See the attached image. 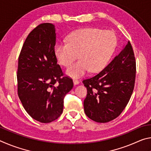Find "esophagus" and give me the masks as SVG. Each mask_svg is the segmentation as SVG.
<instances>
[{
  "label": "esophagus",
  "mask_w": 151,
  "mask_h": 151,
  "mask_svg": "<svg viewBox=\"0 0 151 151\" xmlns=\"http://www.w3.org/2000/svg\"><path fill=\"white\" fill-rule=\"evenodd\" d=\"M73 83H74V85H77L79 84V81L78 80H76V79H74Z\"/></svg>",
  "instance_id": "obj_1"
}]
</instances>
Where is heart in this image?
Here are the masks:
<instances>
[{"mask_svg":"<svg viewBox=\"0 0 151 151\" xmlns=\"http://www.w3.org/2000/svg\"><path fill=\"white\" fill-rule=\"evenodd\" d=\"M117 44L115 34L111 30L86 28L75 30L68 35L66 42H57L54 52L58 62L65 67L72 65L66 74L78 78L88 72H100L108 65Z\"/></svg>","mask_w":151,"mask_h":151,"instance_id":"heart-1","label":"heart"}]
</instances>
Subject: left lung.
<instances>
[{"mask_svg": "<svg viewBox=\"0 0 151 151\" xmlns=\"http://www.w3.org/2000/svg\"><path fill=\"white\" fill-rule=\"evenodd\" d=\"M136 62L129 41L101 72L83 81L87 94L84 110L89 119L107 122L123 111L133 92Z\"/></svg>", "mask_w": 151, "mask_h": 151, "instance_id": "obj_1", "label": "left lung"}]
</instances>
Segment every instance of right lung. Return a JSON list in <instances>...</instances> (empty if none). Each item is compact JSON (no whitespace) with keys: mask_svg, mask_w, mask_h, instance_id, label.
Masks as SVG:
<instances>
[{"mask_svg":"<svg viewBox=\"0 0 151 151\" xmlns=\"http://www.w3.org/2000/svg\"><path fill=\"white\" fill-rule=\"evenodd\" d=\"M55 44V25L40 24L28 35L19 57L18 95L27 113L42 123L60 116L65 96L73 87L57 64Z\"/></svg>","mask_w":151,"mask_h":151,"instance_id":"right-lung-1","label":"right lung"}]
</instances>
